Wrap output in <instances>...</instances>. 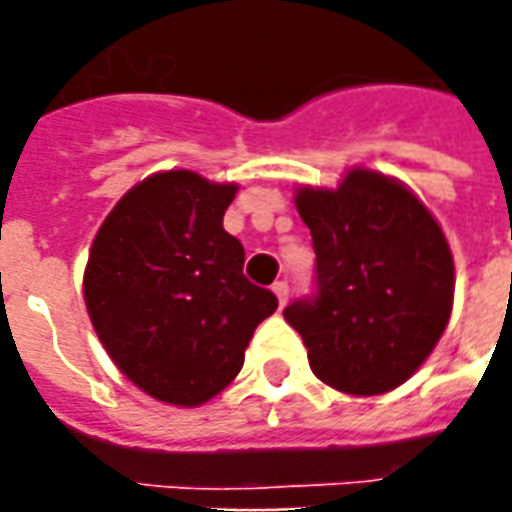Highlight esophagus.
<instances>
[{"instance_id": "esophagus-1", "label": "esophagus", "mask_w": 512, "mask_h": 512, "mask_svg": "<svg viewBox=\"0 0 512 512\" xmlns=\"http://www.w3.org/2000/svg\"><path fill=\"white\" fill-rule=\"evenodd\" d=\"M274 293H277L279 304H282V307H285V304H288V299H290V288H288V282H274Z\"/></svg>"}]
</instances>
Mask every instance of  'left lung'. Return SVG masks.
<instances>
[{"label":"left lung","instance_id":"obj_1","mask_svg":"<svg viewBox=\"0 0 512 512\" xmlns=\"http://www.w3.org/2000/svg\"><path fill=\"white\" fill-rule=\"evenodd\" d=\"M315 293L285 321L323 384L381 395L406 381L447 329L455 268L439 222L397 180L351 169L340 189H301Z\"/></svg>","mask_w":512,"mask_h":512}]
</instances>
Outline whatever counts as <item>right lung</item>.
<instances>
[{"mask_svg":"<svg viewBox=\"0 0 512 512\" xmlns=\"http://www.w3.org/2000/svg\"><path fill=\"white\" fill-rule=\"evenodd\" d=\"M233 183L158 172L117 202L95 235L84 301L98 340L147 395L200 406L244 367L277 296L244 277V246L224 230Z\"/></svg>","mask_w":512,"mask_h":512,"instance_id":"right-lung-1","label":"right lung"}]
</instances>
